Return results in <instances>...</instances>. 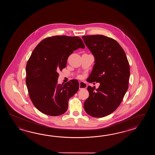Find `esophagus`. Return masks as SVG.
<instances>
[{
	"instance_id": "1",
	"label": "esophagus",
	"mask_w": 155,
	"mask_h": 155,
	"mask_svg": "<svg viewBox=\"0 0 155 155\" xmlns=\"http://www.w3.org/2000/svg\"><path fill=\"white\" fill-rule=\"evenodd\" d=\"M87 84H86L85 82H79V89L80 90H81L82 89H86L87 87Z\"/></svg>"
}]
</instances>
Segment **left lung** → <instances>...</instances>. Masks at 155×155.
Returning <instances> with one entry per match:
<instances>
[{
	"instance_id": "1",
	"label": "left lung",
	"mask_w": 155,
	"mask_h": 155,
	"mask_svg": "<svg viewBox=\"0 0 155 155\" xmlns=\"http://www.w3.org/2000/svg\"><path fill=\"white\" fill-rule=\"evenodd\" d=\"M82 38L95 58V64L87 81L100 84L96 90L95 86L87 87L89 96L84 107L91 116L105 117L119 107L129 88V61L115 40L102 35Z\"/></svg>"
}]
</instances>
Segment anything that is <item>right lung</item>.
<instances>
[{"mask_svg":"<svg viewBox=\"0 0 155 155\" xmlns=\"http://www.w3.org/2000/svg\"><path fill=\"white\" fill-rule=\"evenodd\" d=\"M79 48H85L80 38L58 35L43 39L33 50L26 64V84L33 105L40 112L53 116L66 112L79 82L71 80L58 84V71L66 67L68 57Z\"/></svg>","mask_w":155,"mask_h":155,"instance_id":"add662e5","label":"right lung"}]
</instances>
